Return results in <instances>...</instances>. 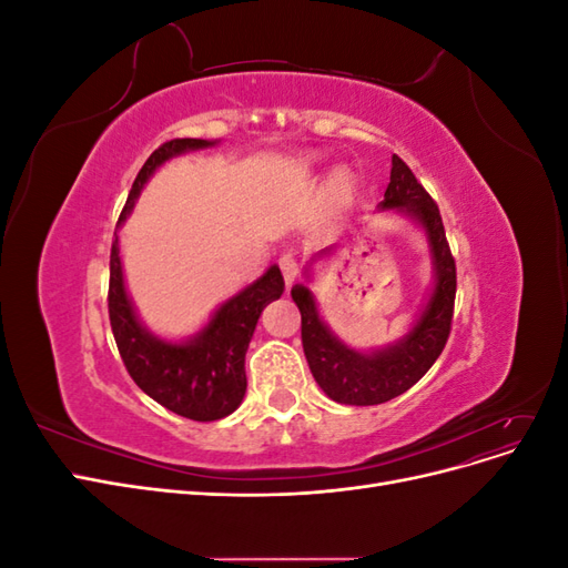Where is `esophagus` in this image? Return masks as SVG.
<instances>
[{
  "mask_svg": "<svg viewBox=\"0 0 568 568\" xmlns=\"http://www.w3.org/2000/svg\"><path fill=\"white\" fill-rule=\"evenodd\" d=\"M277 265H280V270H282V274H284V282H286V284H291V282H294V280L298 277L301 263H298V257H296L294 253H282Z\"/></svg>",
  "mask_w": 568,
  "mask_h": 568,
  "instance_id": "obj_1",
  "label": "esophagus"
}]
</instances>
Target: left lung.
<instances>
[{"label": "left lung", "instance_id": "1", "mask_svg": "<svg viewBox=\"0 0 568 568\" xmlns=\"http://www.w3.org/2000/svg\"><path fill=\"white\" fill-rule=\"evenodd\" d=\"M382 209H398L422 222L436 267L434 294L405 338L372 355L351 351L326 329L307 286L296 284L291 288V298L301 311V338L307 365L320 388L343 405H382L398 398L432 369L453 329L457 270L440 211L407 163L395 153Z\"/></svg>", "mask_w": 568, "mask_h": 568}]
</instances>
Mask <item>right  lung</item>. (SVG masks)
I'll list each match as a JSON object with an SVG mask.
<instances>
[{
	"label": "right lung",
	"mask_w": 568,
	"mask_h": 568,
	"mask_svg": "<svg viewBox=\"0 0 568 568\" xmlns=\"http://www.w3.org/2000/svg\"><path fill=\"white\" fill-rule=\"evenodd\" d=\"M211 144L213 142L184 136V140H170L153 151L134 178L118 225L132 211L153 170L189 149H203ZM282 291L284 277L280 267L272 265L261 280L246 286L242 294L230 298L225 305H220V311L199 336L186 343H168L151 336L136 322L123 284L118 236L111 244L109 320L125 369L134 384L153 400L194 422L222 419L242 405L246 393L244 359L251 336L263 307L280 298Z\"/></svg>",
	"instance_id": "1"
}]
</instances>
